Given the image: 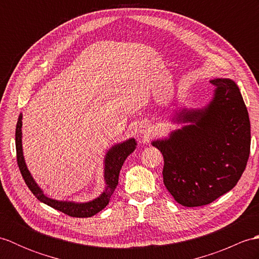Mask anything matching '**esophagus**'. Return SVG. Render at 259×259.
<instances>
[{
    "label": "esophagus",
    "instance_id": "obj_1",
    "mask_svg": "<svg viewBox=\"0 0 259 259\" xmlns=\"http://www.w3.org/2000/svg\"><path fill=\"white\" fill-rule=\"evenodd\" d=\"M139 133L142 134V135H146V134H148V129L146 128L145 125H140L139 126Z\"/></svg>",
    "mask_w": 259,
    "mask_h": 259
}]
</instances>
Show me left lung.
<instances>
[{
  "instance_id": "obj_1",
  "label": "left lung",
  "mask_w": 259,
  "mask_h": 259,
  "mask_svg": "<svg viewBox=\"0 0 259 259\" xmlns=\"http://www.w3.org/2000/svg\"><path fill=\"white\" fill-rule=\"evenodd\" d=\"M206 106L175 110L170 121L183 124L151 141L163 156V184L185 207L208 205L232 190L250 150L248 111L238 85L216 78Z\"/></svg>"
}]
</instances>
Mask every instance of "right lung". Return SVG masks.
<instances>
[{
	"instance_id": "obj_1",
	"label": "right lung",
	"mask_w": 259,
	"mask_h": 259,
	"mask_svg": "<svg viewBox=\"0 0 259 259\" xmlns=\"http://www.w3.org/2000/svg\"><path fill=\"white\" fill-rule=\"evenodd\" d=\"M22 118H23V115L20 113L15 130L16 156H18V164L22 177H23L26 186L32 191V194L41 202L72 217H92L99 211H101L103 208H106L113 191L117 188L121 167H122L126 157L130 153H133L137 148L136 139L129 138L122 142H119V144H114L107 151L103 159V178L106 186H104L103 191L97 198L85 202L59 200L47 195L41 187L36 184V181L27 169L23 155V146H22Z\"/></svg>"
}]
</instances>
